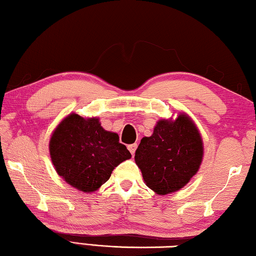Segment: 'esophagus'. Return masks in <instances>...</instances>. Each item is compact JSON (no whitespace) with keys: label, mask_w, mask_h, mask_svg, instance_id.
<instances>
[{"label":"esophagus","mask_w":256,"mask_h":256,"mask_svg":"<svg viewBox=\"0 0 256 256\" xmlns=\"http://www.w3.org/2000/svg\"><path fill=\"white\" fill-rule=\"evenodd\" d=\"M128 149H129V152H132V155L134 156V152H136V149H137V144H128Z\"/></svg>","instance_id":"1"}]
</instances>
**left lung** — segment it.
Wrapping results in <instances>:
<instances>
[{
	"instance_id": "8db88e82",
	"label": "left lung",
	"mask_w": 256,
	"mask_h": 256,
	"mask_svg": "<svg viewBox=\"0 0 256 256\" xmlns=\"http://www.w3.org/2000/svg\"><path fill=\"white\" fill-rule=\"evenodd\" d=\"M204 147L195 124L185 114L160 119L150 137H144L134 154L146 185L158 195L180 190L198 172Z\"/></svg>"
}]
</instances>
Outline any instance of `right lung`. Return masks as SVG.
Returning a JSON list of instances; mask_svg holds the SVG:
<instances>
[{
  "label": "right lung",
  "mask_w": 256,
  "mask_h": 256,
  "mask_svg": "<svg viewBox=\"0 0 256 256\" xmlns=\"http://www.w3.org/2000/svg\"><path fill=\"white\" fill-rule=\"evenodd\" d=\"M49 149L58 175L84 192L99 190L114 167L132 157L118 134L104 130L98 118L86 119L76 114L58 124Z\"/></svg>",
  "instance_id": "1"
}]
</instances>
